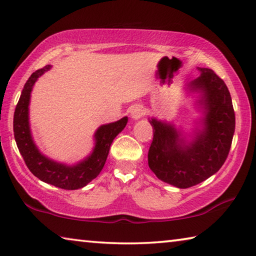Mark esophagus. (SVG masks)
Here are the masks:
<instances>
[{
    "instance_id": "1",
    "label": "esophagus",
    "mask_w": 256,
    "mask_h": 256,
    "mask_svg": "<svg viewBox=\"0 0 256 256\" xmlns=\"http://www.w3.org/2000/svg\"><path fill=\"white\" fill-rule=\"evenodd\" d=\"M144 115V109L141 104H136V106L131 109V117L133 120H139Z\"/></svg>"
}]
</instances>
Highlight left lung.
<instances>
[{"mask_svg":"<svg viewBox=\"0 0 256 256\" xmlns=\"http://www.w3.org/2000/svg\"><path fill=\"white\" fill-rule=\"evenodd\" d=\"M200 75L188 84L200 93L198 104L204 117L192 141L186 142L174 125L149 120L154 138L148 165L158 179L186 189L216 174L228 157L234 133V110L230 92L216 72L198 68Z\"/></svg>","mask_w":256,"mask_h":256,"instance_id":"left-lung-1","label":"left lung"}]
</instances>
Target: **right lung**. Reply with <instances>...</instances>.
<instances>
[{
    "mask_svg": "<svg viewBox=\"0 0 256 256\" xmlns=\"http://www.w3.org/2000/svg\"><path fill=\"white\" fill-rule=\"evenodd\" d=\"M50 68V64H48L33 72L27 80L14 110V139L27 168L40 181L66 190L80 189L99 176L106 163L112 140L126 126L128 117H123L115 123L101 125L94 133L96 146L92 154L80 163L66 165L44 156L36 147L32 138L30 120H28V106H30V92L33 90L35 82Z\"/></svg>",
    "mask_w": 256,
    "mask_h": 256,
    "instance_id": "obj_1",
    "label": "right lung"
}]
</instances>
